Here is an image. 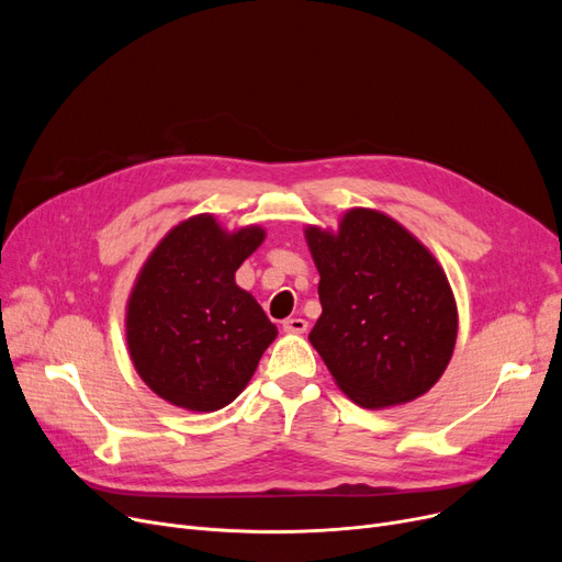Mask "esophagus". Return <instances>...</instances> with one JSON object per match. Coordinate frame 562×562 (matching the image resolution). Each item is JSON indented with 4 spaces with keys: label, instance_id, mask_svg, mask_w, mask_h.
I'll use <instances>...</instances> for the list:
<instances>
[{
    "label": "esophagus",
    "instance_id": "obj_1",
    "mask_svg": "<svg viewBox=\"0 0 562 562\" xmlns=\"http://www.w3.org/2000/svg\"><path fill=\"white\" fill-rule=\"evenodd\" d=\"M282 328H284V333L303 335V333H307V321H305V318H301V316H296V318H286V321L282 323Z\"/></svg>",
    "mask_w": 562,
    "mask_h": 562
}]
</instances>
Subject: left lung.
Segmentation results:
<instances>
[{
    "label": "left lung",
    "instance_id": "1",
    "mask_svg": "<svg viewBox=\"0 0 562 562\" xmlns=\"http://www.w3.org/2000/svg\"><path fill=\"white\" fill-rule=\"evenodd\" d=\"M321 316L312 346L341 392L380 409L426 394L445 373L458 310L435 257L394 218L350 210L339 232L307 227Z\"/></svg>",
    "mask_w": 562,
    "mask_h": 562
}]
</instances>
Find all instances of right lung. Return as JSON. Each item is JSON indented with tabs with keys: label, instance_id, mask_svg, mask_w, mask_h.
<instances>
[{
	"label": "right lung",
	"instance_id": "obj_1",
	"mask_svg": "<svg viewBox=\"0 0 562 562\" xmlns=\"http://www.w3.org/2000/svg\"><path fill=\"white\" fill-rule=\"evenodd\" d=\"M263 241L210 214L172 227L145 261L127 305V346L143 382L168 403L214 412L252 378L278 328L234 273Z\"/></svg>",
	"mask_w": 562,
	"mask_h": 562
}]
</instances>
